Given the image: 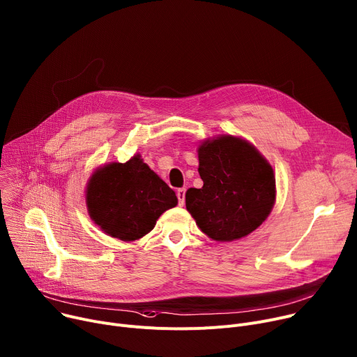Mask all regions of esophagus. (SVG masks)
I'll return each mask as SVG.
<instances>
[{
    "instance_id": "1",
    "label": "esophagus",
    "mask_w": 357,
    "mask_h": 357,
    "mask_svg": "<svg viewBox=\"0 0 357 357\" xmlns=\"http://www.w3.org/2000/svg\"><path fill=\"white\" fill-rule=\"evenodd\" d=\"M177 197H178V204L184 206V203H185V188H178L177 190Z\"/></svg>"
}]
</instances>
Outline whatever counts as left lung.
<instances>
[{
    "instance_id": "8db88e82",
    "label": "left lung",
    "mask_w": 357,
    "mask_h": 357,
    "mask_svg": "<svg viewBox=\"0 0 357 357\" xmlns=\"http://www.w3.org/2000/svg\"><path fill=\"white\" fill-rule=\"evenodd\" d=\"M202 188H188L185 207L200 230L215 241L255 231L276 202L270 162L248 140L218 135L199 146Z\"/></svg>"
}]
</instances>
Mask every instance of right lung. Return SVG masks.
Masks as SVG:
<instances>
[{
	"mask_svg": "<svg viewBox=\"0 0 357 357\" xmlns=\"http://www.w3.org/2000/svg\"><path fill=\"white\" fill-rule=\"evenodd\" d=\"M174 191L135 154L126 162L97 169L87 183L86 203L91 220L123 241L150 233L157 218L177 206Z\"/></svg>",
	"mask_w": 357,
	"mask_h": 357,
	"instance_id": "add662e5",
	"label": "right lung"
}]
</instances>
